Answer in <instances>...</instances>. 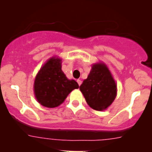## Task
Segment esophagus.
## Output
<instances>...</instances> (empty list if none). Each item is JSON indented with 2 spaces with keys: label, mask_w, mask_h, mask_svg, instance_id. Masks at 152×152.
<instances>
[{
  "label": "esophagus",
  "mask_w": 152,
  "mask_h": 152,
  "mask_svg": "<svg viewBox=\"0 0 152 152\" xmlns=\"http://www.w3.org/2000/svg\"><path fill=\"white\" fill-rule=\"evenodd\" d=\"M77 84H78L79 86H80V84H81V80H79V79H78V80H77Z\"/></svg>",
  "instance_id": "esophagus-1"
}]
</instances>
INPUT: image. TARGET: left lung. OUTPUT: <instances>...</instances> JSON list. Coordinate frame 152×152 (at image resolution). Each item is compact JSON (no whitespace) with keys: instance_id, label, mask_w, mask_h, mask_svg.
<instances>
[{"instance_id":"left-lung-1","label":"left lung","mask_w":152,"mask_h":152,"mask_svg":"<svg viewBox=\"0 0 152 152\" xmlns=\"http://www.w3.org/2000/svg\"><path fill=\"white\" fill-rule=\"evenodd\" d=\"M116 84L104 63L93 64L88 78L80 90L88 105L95 110H104L112 104L116 96Z\"/></svg>"}]
</instances>
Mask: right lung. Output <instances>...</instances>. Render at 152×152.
I'll list each match as a JSON object with an SVG mask.
<instances>
[{
  "label": "right lung",
  "mask_w": 152,
  "mask_h": 152,
  "mask_svg": "<svg viewBox=\"0 0 152 152\" xmlns=\"http://www.w3.org/2000/svg\"><path fill=\"white\" fill-rule=\"evenodd\" d=\"M79 88L75 80H68L61 71V59L52 57L40 68L34 81V94L41 105L58 107L73 90Z\"/></svg>",
  "instance_id": "right-lung-1"
}]
</instances>
